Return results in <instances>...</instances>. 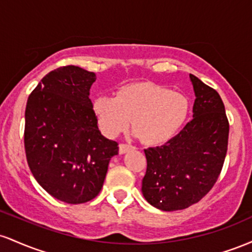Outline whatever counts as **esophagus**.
I'll return each mask as SVG.
<instances>
[{"mask_svg": "<svg viewBox=\"0 0 252 252\" xmlns=\"http://www.w3.org/2000/svg\"><path fill=\"white\" fill-rule=\"evenodd\" d=\"M134 149V147L129 146V144H120V154H126L129 150Z\"/></svg>", "mask_w": 252, "mask_h": 252, "instance_id": "34e87169", "label": "esophagus"}]
</instances>
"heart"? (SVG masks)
Segmentation results:
<instances>
[{
    "instance_id": "b5f03b06",
    "label": "heart",
    "mask_w": 252,
    "mask_h": 252,
    "mask_svg": "<svg viewBox=\"0 0 252 252\" xmlns=\"http://www.w3.org/2000/svg\"><path fill=\"white\" fill-rule=\"evenodd\" d=\"M92 110L104 135L116 137L129 128L144 144L158 146L178 135L189 115L185 94L154 83L124 86L116 97L99 96Z\"/></svg>"
}]
</instances>
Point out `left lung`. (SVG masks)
Masks as SVG:
<instances>
[{
	"instance_id": "8db88e82",
	"label": "left lung",
	"mask_w": 252,
	"mask_h": 252,
	"mask_svg": "<svg viewBox=\"0 0 252 252\" xmlns=\"http://www.w3.org/2000/svg\"><path fill=\"white\" fill-rule=\"evenodd\" d=\"M194 90L193 120L163 146L144 149L142 194L162 211L189 207L216 184L227 150L228 121L216 90L189 74Z\"/></svg>"
}]
</instances>
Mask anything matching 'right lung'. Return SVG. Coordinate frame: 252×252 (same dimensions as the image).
Returning a JSON list of instances; mask_svg holds the SVG:
<instances>
[{"label": "right lung", "instance_id": "add662e5", "mask_svg": "<svg viewBox=\"0 0 252 252\" xmlns=\"http://www.w3.org/2000/svg\"><path fill=\"white\" fill-rule=\"evenodd\" d=\"M96 74L78 66L51 71L30 94L25 150L37 184L67 204H83L102 189L118 144L100 134L90 89Z\"/></svg>", "mask_w": 252, "mask_h": 252}]
</instances>
